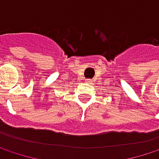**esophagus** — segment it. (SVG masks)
<instances>
[{"instance_id": "obj_1", "label": "esophagus", "mask_w": 159, "mask_h": 159, "mask_svg": "<svg viewBox=\"0 0 159 159\" xmlns=\"http://www.w3.org/2000/svg\"><path fill=\"white\" fill-rule=\"evenodd\" d=\"M85 83H87V84H91V81L89 79H86L85 80Z\"/></svg>"}]
</instances>
